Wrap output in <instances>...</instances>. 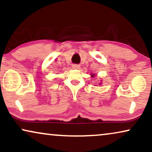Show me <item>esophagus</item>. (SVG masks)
Masks as SVG:
<instances>
[{"label":"esophagus","instance_id":"1","mask_svg":"<svg viewBox=\"0 0 152 152\" xmlns=\"http://www.w3.org/2000/svg\"><path fill=\"white\" fill-rule=\"evenodd\" d=\"M72 68L73 69H78L80 68V66L78 65V64H73Z\"/></svg>","mask_w":152,"mask_h":152}]
</instances>
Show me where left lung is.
I'll use <instances>...</instances> for the list:
<instances>
[{
  "label": "left lung",
  "instance_id": "8db88e82",
  "mask_svg": "<svg viewBox=\"0 0 152 152\" xmlns=\"http://www.w3.org/2000/svg\"><path fill=\"white\" fill-rule=\"evenodd\" d=\"M92 76H94V75H92Z\"/></svg>",
  "mask_w": 152,
  "mask_h": 152
}]
</instances>
